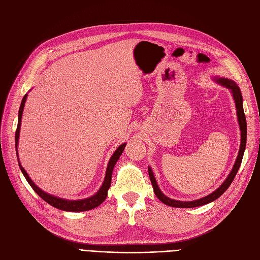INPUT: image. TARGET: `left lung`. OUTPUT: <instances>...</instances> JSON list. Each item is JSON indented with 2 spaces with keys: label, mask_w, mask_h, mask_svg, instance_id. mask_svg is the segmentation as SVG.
Returning a JSON list of instances; mask_svg holds the SVG:
<instances>
[{
  "label": "left lung",
  "mask_w": 260,
  "mask_h": 260,
  "mask_svg": "<svg viewBox=\"0 0 260 260\" xmlns=\"http://www.w3.org/2000/svg\"><path fill=\"white\" fill-rule=\"evenodd\" d=\"M218 82H220L221 84L225 85L226 88H229L232 91L233 94V99L235 102V106H237V111H238V119H239V123H240V129H241V146H240V151H239V155L238 158L235 160L234 166L232 168V171L230 172L229 177L225 179L224 182L220 185V187H218L215 192H212L211 194L205 196L201 200H196L193 202H180V201H175L171 200L169 198H167L166 195H164L158 185L156 183L155 177L153 175V171L151 168H148V176L149 179H151L152 185L154 187V193L155 195L158 198L159 201H161L164 204H166L168 206L171 207H178V208H192V207H199L202 205H206V204L217 200L219 196H221L225 191L226 188L231 185V183L233 182V180L238 174V170L241 166V162L243 159V155H244V151H245V146H246V136H247V128H246V118H245V114H244L243 111V100H242V94L241 91L239 89V86L237 85L234 81L232 80H228V79H222V78H219Z\"/></svg>",
  "instance_id": "8db88e82"
}]
</instances>
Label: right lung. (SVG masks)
I'll return each instance as SVG.
<instances>
[{
  "instance_id": "obj_1",
  "label": "right lung",
  "mask_w": 260,
  "mask_h": 260,
  "mask_svg": "<svg viewBox=\"0 0 260 260\" xmlns=\"http://www.w3.org/2000/svg\"><path fill=\"white\" fill-rule=\"evenodd\" d=\"M26 99H27V94L22 98L21 104H20V107H19V112H18V123H17L16 133H15V141H16V144H15V145H16V147H17V142H18V138H19V131H20L19 129H20L21 115H22V111H23V106H25ZM124 146H125V143L121 144L119 147L116 149V152L112 156V158H111V160H109L108 166H107L104 183H103V185H102V187L100 188V191L95 195H93L92 198L86 199V200H81V201H66V200H62V199L55 198V196H52V195H50L48 193L43 192L42 190H40V188H39L32 182V180L29 178L26 170L22 168V166H21L19 161H18V164H19V168H20V170L22 172V175L25 176V178L28 181V183L30 184V186L34 188L35 192L39 196H40V198L43 201H45L46 203H49L50 205H52L53 207L58 208L60 210H66V211H85V210H91L93 208L100 206L101 204L105 201L106 196H107V191H108V188H109V186H111V183H112V174H113L114 166H115L116 161L119 159L120 155L122 154L123 149H124ZM17 159H18V157H17Z\"/></svg>"
}]
</instances>
